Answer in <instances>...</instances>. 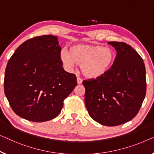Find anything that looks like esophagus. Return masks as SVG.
Wrapping results in <instances>:
<instances>
[{
    "label": "esophagus",
    "mask_w": 154,
    "mask_h": 154,
    "mask_svg": "<svg viewBox=\"0 0 154 154\" xmlns=\"http://www.w3.org/2000/svg\"><path fill=\"white\" fill-rule=\"evenodd\" d=\"M77 82L78 84H81L82 83V79L80 77H77Z\"/></svg>",
    "instance_id": "1"
}]
</instances>
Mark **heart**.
I'll use <instances>...</instances> for the list:
<instances>
[{
    "label": "heart",
    "instance_id": "b5f03b06",
    "mask_svg": "<svg viewBox=\"0 0 154 154\" xmlns=\"http://www.w3.org/2000/svg\"><path fill=\"white\" fill-rule=\"evenodd\" d=\"M61 61L66 67L71 68L75 62L80 65L81 71L88 79H99L106 75L113 67L116 58L112 48L102 45L79 43L73 45L68 52L62 50Z\"/></svg>",
    "mask_w": 154,
    "mask_h": 154
}]
</instances>
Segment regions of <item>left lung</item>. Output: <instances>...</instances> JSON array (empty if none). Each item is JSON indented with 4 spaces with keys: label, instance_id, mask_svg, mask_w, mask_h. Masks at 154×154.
I'll return each mask as SVG.
<instances>
[{
    "label": "left lung",
    "instance_id": "8db88e82",
    "mask_svg": "<svg viewBox=\"0 0 154 154\" xmlns=\"http://www.w3.org/2000/svg\"><path fill=\"white\" fill-rule=\"evenodd\" d=\"M117 51L113 67L104 77L84 80L85 104L89 115L111 127L132 120L145 97L146 70L143 59L131 45L108 42Z\"/></svg>",
    "mask_w": 154,
    "mask_h": 154
}]
</instances>
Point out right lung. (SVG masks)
Listing matches in <instances>:
<instances>
[{
  "instance_id": "1",
  "label": "right lung",
  "mask_w": 154,
  "mask_h": 154,
  "mask_svg": "<svg viewBox=\"0 0 154 154\" xmlns=\"http://www.w3.org/2000/svg\"><path fill=\"white\" fill-rule=\"evenodd\" d=\"M58 38L44 35L27 40L9 60L4 91L10 106L22 118L36 122L52 120L77 86L64 70Z\"/></svg>"
}]
</instances>
